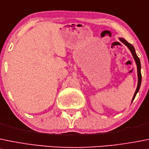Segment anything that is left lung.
<instances>
[{
  "instance_id": "8db88e82",
  "label": "left lung",
  "mask_w": 149,
  "mask_h": 149,
  "mask_svg": "<svg viewBox=\"0 0 149 149\" xmlns=\"http://www.w3.org/2000/svg\"><path fill=\"white\" fill-rule=\"evenodd\" d=\"M119 40H120V41H122L124 44H125V45H126L127 47L129 48V49L130 50L131 53H132V56H133V57H134V60H135V63H136V65H137V68H138V86H137L136 91H135V95H134L133 98H132V101H133L134 98L135 97L137 93H138V92L139 91L140 86H141V80H142V77H141V61H140V59L138 58V57L137 56L136 52H135V48L133 47V46H132L131 44H130V43H128L127 41L125 39H124V38H119Z\"/></svg>"
}]
</instances>
